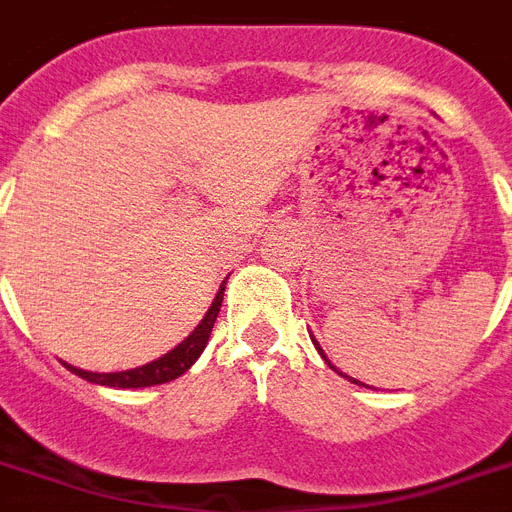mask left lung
Returning <instances> with one entry per match:
<instances>
[{
    "instance_id": "8db88e82",
    "label": "left lung",
    "mask_w": 512,
    "mask_h": 512,
    "mask_svg": "<svg viewBox=\"0 0 512 512\" xmlns=\"http://www.w3.org/2000/svg\"><path fill=\"white\" fill-rule=\"evenodd\" d=\"M313 344H315V350H318L323 355V350H321V347H318V342H315V339H313ZM323 357H326V355H323ZM326 363H328V360H326ZM328 365H331V363H328ZM331 368H334V365H331ZM334 371H336V368H334ZM355 384H357V381H355Z\"/></svg>"
}]
</instances>
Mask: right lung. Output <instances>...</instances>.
Instances as JSON below:
<instances>
[{
    "label": "right lung",
    "instance_id": "add662e5",
    "mask_svg": "<svg viewBox=\"0 0 512 512\" xmlns=\"http://www.w3.org/2000/svg\"><path fill=\"white\" fill-rule=\"evenodd\" d=\"M223 292H226V281L220 284L218 294H215L213 305L205 313V318L199 321V326L186 336L184 342L173 347L168 355L157 357L152 363L141 365V368H131V371H120V373H91V371H81V368H73L68 365L70 371L76 373V376L86 378L91 384L99 386H118V389H141V386H155V384H168L173 378H178L181 373H186L191 365L197 363V357L202 355L205 350L207 339H210V331L215 326V318L220 313V302H223Z\"/></svg>",
    "mask_w": 512,
    "mask_h": 512
}]
</instances>
